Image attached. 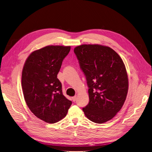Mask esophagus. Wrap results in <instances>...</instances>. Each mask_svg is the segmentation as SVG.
Instances as JSON below:
<instances>
[{
    "label": "esophagus",
    "mask_w": 152,
    "mask_h": 152,
    "mask_svg": "<svg viewBox=\"0 0 152 152\" xmlns=\"http://www.w3.org/2000/svg\"><path fill=\"white\" fill-rule=\"evenodd\" d=\"M72 99H73V102H75L76 100V96L73 97H72Z\"/></svg>",
    "instance_id": "1"
}]
</instances>
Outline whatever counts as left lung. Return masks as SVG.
I'll return each mask as SVG.
<instances>
[{
  "mask_svg": "<svg viewBox=\"0 0 152 152\" xmlns=\"http://www.w3.org/2000/svg\"><path fill=\"white\" fill-rule=\"evenodd\" d=\"M74 52L88 86L89 103L83 108L86 116L102 124L120 110L128 91V78L119 55L109 47L84 44Z\"/></svg>",
  "mask_w": 152,
  "mask_h": 152,
  "instance_id": "8db88e82",
  "label": "left lung"
}]
</instances>
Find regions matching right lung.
Masks as SVG:
<instances>
[{
  "label": "right lung",
  "mask_w": 152,
  "mask_h": 152,
  "mask_svg": "<svg viewBox=\"0 0 152 152\" xmlns=\"http://www.w3.org/2000/svg\"><path fill=\"white\" fill-rule=\"evenodd\" d=\"M70 49V46H46L32 52L23 66L21 85L25 100L31 112L45 122L60 121L72 104L63 95L57 78Z\"/></svg>",
  "instance_id": "right-lung-1"
}]
</instances>
